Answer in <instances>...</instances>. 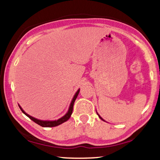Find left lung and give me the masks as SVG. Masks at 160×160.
Returning a JSON list of instances; mask_svg holds the SVG:
<instances>
[{
    "label": "left lung",
    "mask_w": 160,
    "mask_h": 160,
    "mask_svg": "<svg viewBox=\"0 0 160 160\" xmlns=\"http://www.w3.org/2000/svg\"><path fill=\"white\" fill-rule=\"evenodd\" d=\"M97 115H98V116H99V118H101V119H102V121H104V119H103V118H102V117H101V116H99V113H97Z\"/></svg>",
    "instance_id": "8db88e82"
}]
</instances>
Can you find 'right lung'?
Returning a JSON list of instances; mask_svg holds the SVG:
<instances>
[{"instance_id": "1", "label": "right lung", "mask_w": 160, "mask_h": 160, "mask_svg": "<svg viewBox=\"0 0 160 160\" xmlns=\"http://www.w3.org/2000/svg\"><path fill=\"white\" fill-rule=\"evenodd\" d=\"M79 92H80V89H78V91L76 92V93L75 94V95L73 97V98H72L71 103H70V107H69V109L68 110V112L65 114L63 117H61L60 118H58V120H54V121H44V120H40V119H37L34 117H32V116L29 115L28 113H27L25 111L22 109V108L20 105L18 104L19 107H20V109H21L22 112H23V113H25V114L29 117V118L31 119L32 121H33L34 122H35L36 123H37L38 125L41 126L42 127H55V126H57L58 125H60V124L63 123L64 122H66L67 121L68 119L70 118V116H71L72 113V109H73V105H74V102L75 101V99H76L78 95V94H79Z\"/></svg>"}]
</instances>
